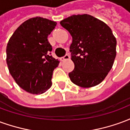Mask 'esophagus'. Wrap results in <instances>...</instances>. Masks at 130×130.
<instances>
[{"label": "esophagus", "mask_w": 130, "mask_h": 130, "mask_svg": "<svg viewBox=\"0 0 130 130\" xmlns=\"http://www.w3.org/2000/svg\"><path fill=\"white\" fill-rule=\"evenodd\" d=\"M68 59H70V55H69V54H65L64 56L62 57V58H60V60L64 61V60H66Z\"/></svg>", "instance_id": "obj_1"}]
</instances>
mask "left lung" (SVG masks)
<instances>
[{
    "mask_svg": "<svg viewBox=\"0 0 130 130\" xmlns=\"http://www.w3.org/2000/svg\"><path fill=\"white\" fill-rule=\"evenodd\" d=\"M72 37L70 46L74 69L69 73L74 84L97 86L105 79L116 56V39L103 21L88 14L69 17L60 22Z\"/></svg>",
    "mask_w": 130,
    "mask_h": 130,
    "instance_id": "1",
    "label": "left lung"
}]
</instances>
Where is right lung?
I'll use <instances>...</instances> for the list:
<instances>
[{"label": "right lung", "instance_id": "right-lung-1", "mask_svg": "<svg viewBox=\"0 0 130 130\" xmlns=\"http://www.w3.org/2000/svg\"><path fill=\"white\" fill-rule=\"evenodd\" d=\"M56 22L42 17L28 19L13 33L6 48L7 64L17 84L27 92L40 94L52 85L59 61L51 56L48 35Z\"/></svg>", "mask_w": 130, "mask_h": 130}]
</instances>
